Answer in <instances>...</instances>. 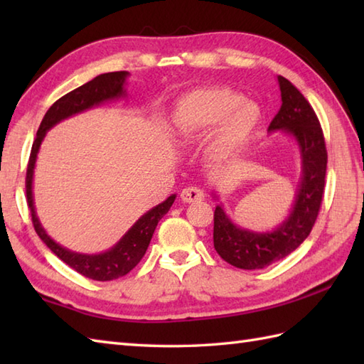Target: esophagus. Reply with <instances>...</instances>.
Here are the masks:
<instances>
[{"label":"esophagus","mask_w":364,"mask_h":364,"mask_svg":"<svg viewBox=\"0 0 364 364\" xmlns=\"http://www.w3.org/2000/svg\"><path fill=\"white\" fill-rule=\"evenodd\" d=\"M181 200L184 203H194V202H200V200L205 198V194L202 189L194 188V186H189V188H184L181 191Z\"/></svg>","instance_id":"obj_1"}]
</instances>
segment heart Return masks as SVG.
<instances>
[{
  "label": "heart",
  "instance_id": "obj_1",
  "mask_svg": "<svg viewBox=\"0 0 364 364\" xmlns=\"http://www.w3.org/2000/svg\"><path fill=\"white\" fill-rule=\"evenodd\" d=\"M262 111L253 102L227 87L198 89L178 102L173 114V134L192 142L218 126L208 141V156L228 164L249 149L261 125Z\"/></svg>",
  "mask_w": 364,
  "mask_h": 364
}]
</instances>
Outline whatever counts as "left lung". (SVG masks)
Listing matches in <instances>:
<instances>
[{
  "label": "left lung",
  "instance_id": "obj_1",
  "mask_svg": "<svg viewBox=\"0 0 364 364\" xmlns=\"http://www.w3.org/2000/svg\"><path fill=\"white\" fill-rule=\"evenodd\" d=\"M282 107L270 122L269 131L283 129L291 134L300 149L301 180L296 202L282 225L267 233H257L235 225L219 205L214 211V249L228 264L253 270L262 269L288 257L311 233L322 205L327 172L326 139L308 100L278 76Z\"/></svg>",
  "mask_w": 364,
  "mask_h": 364
}]
</instances>
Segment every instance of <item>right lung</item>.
Listing matches in <instances>:
<instances>
[{
	"instance_id": "add662e5",
	"label": "right lung",
	"mask_w": 364,
	"mask_h": 364,
	"mask_svg": "<svg viewBox=\"0 0 364 364\" xmlns=\"http://www.w3.org/2000/svg\"><path fill=\"white\" fill-rule=\"evenodd\" d=\"M127 76L128 72H111L98 75L97 78L82 84L78 89L68 92L67 95L60 97L56 103H53L50 109L46 111L41 127L37 129V136L33 144V149H31V156L26 168V202L31 211V218H33L36 233L46 244V247L59 259H63L67 266H70L76 272L90 278V280L97 282L115 280V278L127 275L129 270H133L139 264V261L142 259L146 249H149L154 228H156L158 222L164 218V214L168 213L176 196H170L164 202L151 208L149 213H145L112 249L98 255H82L56 244L46 235V231L41 225L36 214L33 198V175L37 153L38 149H41V144L46 131L53 128L60 120L70 117V115L86 111L89 107L98 106L100 103L107 102V100L120 98L125 95L127 90L123 89V86H125Z\"/></svg>"
}]
</instances>
